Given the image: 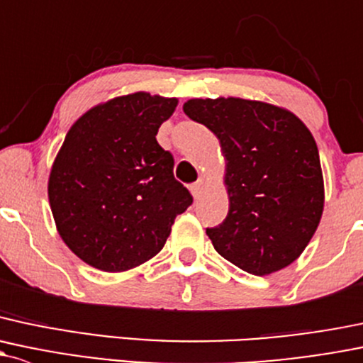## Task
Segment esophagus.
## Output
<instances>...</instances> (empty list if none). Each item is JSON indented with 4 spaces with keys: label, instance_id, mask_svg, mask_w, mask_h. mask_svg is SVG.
<instances>
[{
    "label": "esophagus",
    "instance_id": "1",
    "mask_svg": "<svg viewBox=\"0 0 363 363\" xmlns=\"http://www.w3.org/2000/svg\"><path fill=\"white\" fill-rule=\"evenodd\" d=\"M201 189H203V179H198L196 182H193V184H191V193H193V196L196 198L198 194L201 193Z\"/></svg>",
    "mask_w": 363,
    "mask_h": 363
}]
</instances>
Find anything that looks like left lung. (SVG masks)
<instances>
[{
  "label": "left lung",
  "mask_w": 363,
  "mask_h": 363,
  "mask_svg": "<svg viewBox=\"0 0 363 363\" xmlns=\"http://www.w3.org/2000/svg\"><path fill=\"white\" fill-rule=\"evenodd\" d=\"M184 113L216 133L226 156L230 212L207 228L213 249L250 274L296 261L323 211L318 147L303 121L245 99H193Z\"/></svg>",
  "instance_id": "1"
}]
</instances>
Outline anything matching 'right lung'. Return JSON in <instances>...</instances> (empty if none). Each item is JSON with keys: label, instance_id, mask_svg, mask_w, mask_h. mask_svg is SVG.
<instances>
[{"label": "right lung", "instance_id": "right-lung-1", "mask_svg": "<svg viewBox=\"0 0 363 363\" xmlns=\"http://www.w3.org/2000/svg\"><path fill=\"white\" fill-rule=\"evenodd\" d=\"M175 106L139 91L90 109L67 132L48 198L59 235L86 264L111 273L143 264L193 203L156 140Z\"/></svg>", "mask_w": 363, "mask_h": 363}]
</instances>
